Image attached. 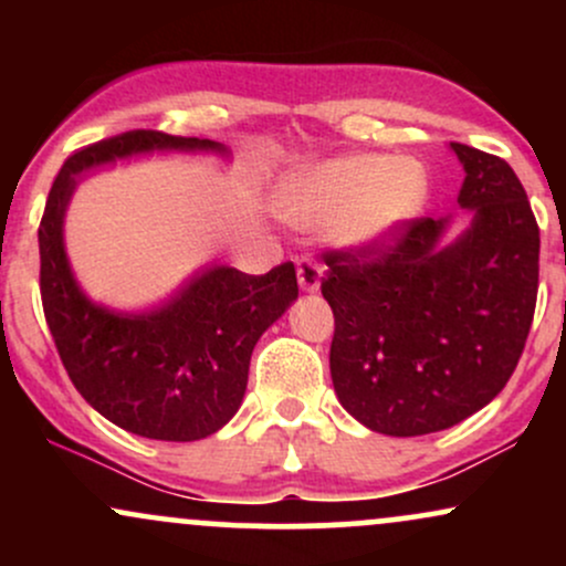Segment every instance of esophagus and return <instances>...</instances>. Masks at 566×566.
<instances>
[{
    "label": "esophagus",
    "instance_id": "esophagus-1",
    "mask_svg": "<svg viewBox=\"0 0 566 566\" xmlns=\"http://www.w3.org/2000/svg\"><path fill=\"white\" fill-rule=\"evenodd\" d=\"M297 284H301L303 292H316L322 287V269L311 258L297 261Z\"/></svg>",
    "mask_w": 566,
    "mask_h": 566
}]
</instances>
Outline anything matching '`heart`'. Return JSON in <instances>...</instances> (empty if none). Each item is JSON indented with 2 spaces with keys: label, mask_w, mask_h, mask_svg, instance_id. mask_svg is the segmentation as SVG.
Returning <instances> with one entry per match:
<instances>
[{
  "label": "heart",
  "mask_w": 566,
  "mask_h": 566,
  "mask_svg": "<svg viewBox=\"0 0 566 566\" xmlns=\"http://www.w3.org/2000/svg\"><path fill=\"white\" fill-rule=\"evenodd\" d=\"M431 199L418 159L343 154L292 172L279 188L276 216L292 229H327L348 250H375L415 223Z\"/></svg>",
  "instance_id": "heart-1"
}]
</instances>
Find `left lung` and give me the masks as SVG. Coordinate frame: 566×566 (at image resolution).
Listing matches in <instances>:
<instances>
[{"label": "left lung", "mask_w": 566, "mask_h": 566, "mask_svg": "<svg viewBox=\"0 0 566 566\" xmlns=\"http://www.w3.org/2000/svg\"><path fill=\"white\" fill-rule=\"evenodd\" d=\"M463 165L460 210L415 220L386 250L329 252L322 295L335 314L329 373L369 431L423 437L503 391L537 301L541 231L509 161L450 143Z\"/></svg>", "instance_id": "8db88e82"}]
</instances>
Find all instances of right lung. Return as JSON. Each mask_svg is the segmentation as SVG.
Listing matches in <instances>:
<instances>
[{
  "instance_id": "obj_1",
  "label": "right lung",
  "mask_w": 566,
  "mask_h": 566,
  "mask_svg": "<svg viewBox=\"0 0 566 566\" xmlns=\"http://www.w3.org/2000/svg\"><path fill=\"white\" fill-rule=\"evenodd\" d=\"M151 154H218V140L133 129L82 148L57 172L39 226V284L48 327L71 382L114 426L146 439L197 441L242 407L250 356L297 301L295 265L263 276L207 263L143 311L95 303L76 282L63 223L84 175Z\"/></svg>"
}]
</instances>
